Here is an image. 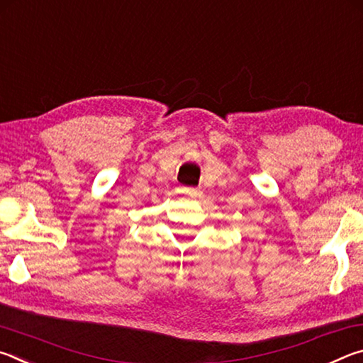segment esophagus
Returning a JSON list of instances; mask_svg holds the SVG:
<instances>
[{"label": "esophagus", "mask_w": 363, "mask_h": 363, "mask_svg": "<svg viewBox=\"0 0 363 363\" xmlns=\"http://www.w3.org/2000/svg\"><path fill=\"white\" fill-rule=\"evenodd\" d=\"M184 192H186L187 195H192V196H195V195H199V194H200V190L196 189V187H186V189H184Z\"/></svg>", "instance_id": "obj_1"}]
</instances>
